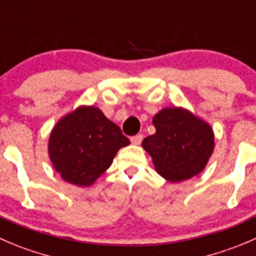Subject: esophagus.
<instances>
[{
  "label": "esophagus",
  "mask_w": 256,
  "mask_h": 256,
  "mask_svg": "<svg viewBox=\"0 0 256 256\" xmlns=\"http://www.w3.org/2000/svg\"><path fill=\"white\" fill-rule=\"evenodd\" d=\"M142 138H144V136L140 135V134H138V135L132 136V138H131V144H132V145H140L141 141H142Z\"/></svg>",
  "instance_id": "34e87169"
}]
</instances>
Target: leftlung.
Segmentation results:
<instances>
[{
	"instance_id": "8db88e82",
	"label": "left lung",
	"mask_w": 256,
	"mask_h": 256,
	"mask_svg": "<svg viewBox=\"0 0 256 256\" xmlns=\"http://www.w3.org/2000/svg\"><path fill=\"white\" fill-rule=\"evenodd\" d=\"M154 135L141 146L151 156L156 172L170 182L199 175L215 148V135L208 121L185 108H164L154 116Z\"/></svg>"
}]
</instances>
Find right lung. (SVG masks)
<instances>
[{"label": "right lung", "instance_id": "add662e5", "mask_svg": "<svg viewBox=\"0 0 256 256\" xmlns=\"http://www.w3.org/2000/svg\"><path fill=\"white\" fill-rule=\"evenodd\" d=\"M130 144L120 128L96 106L81 105L62 116L48 138V158L62 180L88 188Z\"/></svg>", "mask_w": 256, "mask_h": 256}]
</instances>
